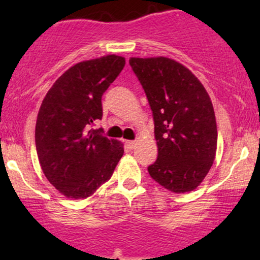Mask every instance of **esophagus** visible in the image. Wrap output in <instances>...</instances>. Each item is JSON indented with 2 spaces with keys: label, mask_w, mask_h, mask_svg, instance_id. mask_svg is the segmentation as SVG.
Returning a JSON list of instances; mask_svg holds the SVG:
<instances>
[{
  "label": "esophagus",
  "mask_w": 260,
  "mask_h": 260,
  "mask_svg": "<svg viewBox=\"0 0 260 260\" xmlns=\"http://www.w3.org/2000/svg\"><path fill=\"white\" fill-rule=\"evenodd\" d=\"M126 144L129 149H133L136 147V140H126Z\"/></svg>",
  "instance_id": "34e87169"
}]
</instances>
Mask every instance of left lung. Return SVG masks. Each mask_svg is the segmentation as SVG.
Instances as JSON below:
<instances>
[{"mask_svg": "<svg viewBox=\"0 0 260 260\" xmlns=\"http://www.w3.org/2000/svg\"><path fill=\"white\" fill-rule=\"evenodd\" d=\"M129 64L153 111L157 159L149 175L174 193L196 189L216 154L215 113L207 90L171 58L132 57Z\"/></svg>", "mask_w": 260, "mask_h": 260, "instance_id": "obj_1", "label": "left lung"}]
</instances>
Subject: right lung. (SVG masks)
Segmentation results:
<instances>
[{
	"mask_svg": "<svg viewBox=\"0 0 260 260\" xmlns=\"http://www.w3.org/2000/svg\"><path fill=\"white\" fill-rule=\"evenodd\" d=\"M116 55L74 64L53 83L35 126V145L43 172L59 193L90 197L111 178L123 145L90 128L103 117L101 98L123 70Z\"/></svg>",
	"mask_w": 260,
	"mask_h": 260,
	"instance_id": "obj_1",
	"label": "right lung"
}]
</instances>
